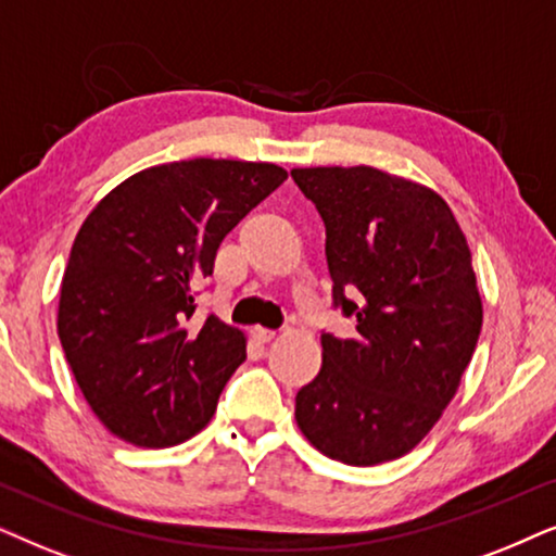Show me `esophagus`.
<instances>
[{
    "label": "esophagus",
    "instance_id": "obj_1",
    "mask_svg": "<svg viewBox=\"0 0 556 556\" xmlns=\"http://www.w3.org/2000/svg\"><path fill=\"white\" fill-rule=\"evenodd\" d=\"M251 336H254L258 343H269V340L277 336V330H271V328H262V325H256L254 330H251Z\"/></svg>",
    "mask_w": 556,
    "mask_h": 556
}]
</instances>
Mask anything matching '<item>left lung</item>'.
<instances>
[{
    "instance_id": "obj_1",
    "label": "left lung",
    "mask_w": 556,
    "mask_h": 556,
    "mask_svg": "<svg viewBox=\"0 0 556 556\" xmlns=\"http://www.w3.org/2000/svg\"><path fill=\"white\" fill-rule=\"evenodd\" d=\"M325 224L332 305L355 338L323 332V368L294 399L309 445L345 465L419 445L460 387L483 325L470 247L450 205L376 167H298Z\"/></svg>"
}]
</instances>
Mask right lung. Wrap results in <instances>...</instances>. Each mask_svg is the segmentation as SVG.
Wrapping results in <instances>:
<instances>
[{
	"instance_id": "obj_1",
	"label": "right lung",
	"mask_w": 556,
	"mask_h": 556,
	"mask_svg": "<svg viewBox=\"0 0 556 556\" xmlns=\"http://www.w3.org/2000/svg\"><path fill=\"white\" fill-rule=\"evenodd\" d=\"M287 180L271 162L182 160L116 185L73 241L58 338L88 406L118 440L173 447L208 425L247 338L190 328L226 233Z\"/></svg>"
}]
</instances>
